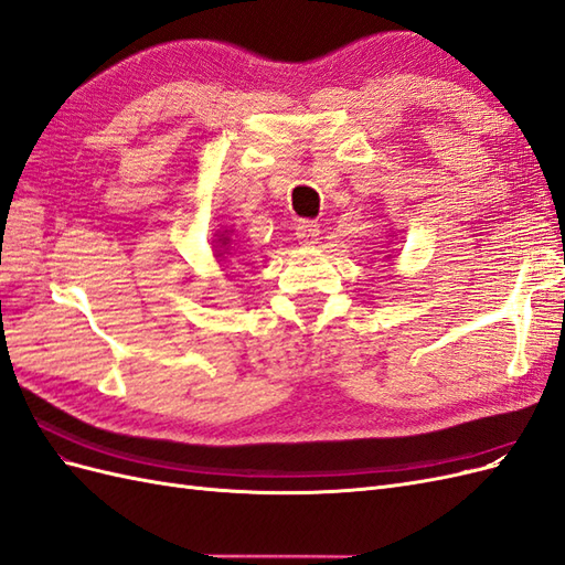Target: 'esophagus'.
Here are the masks:
<instances>
[{
    "label": "esophagus",
    "mask_w": 565,
    "mask_h": 565,
    "mask_svg": "<svg viewBox=\"0 0 565 565\" xmlns=\"http://www.w3.org/2000/svg\"><path fill=\"white\" fill-rule=\"evenodd\" d=\"M320 237V226L316 221H299L297 224V241L301 245H316Z\"/></svg>",
    "instance_id": "34e87169"
}]
</instances>
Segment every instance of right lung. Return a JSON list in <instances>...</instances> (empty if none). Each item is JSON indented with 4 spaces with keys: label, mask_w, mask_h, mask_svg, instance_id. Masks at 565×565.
<instances>
[{
    "label": "right lung",
    "mask_w": 565,
    "mask_h": 565,
    "mask_svg": "<svg viewBox=\"0 0 565 565\" xmlns=\"http://www.w3.org/2000/svg\"><path fill=\"white\" fill-rule=\"evenodd\" d=\"M226 241H228V237H224V243H221V245H226Z\"/></svg>",
    "instance_id": "right-lung-1"
}]
</instances>
